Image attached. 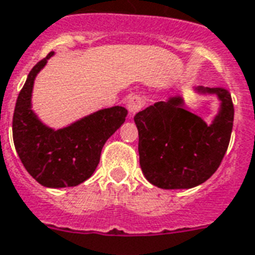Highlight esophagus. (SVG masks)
<instances>
[{"label": "esophagus", "mask_w": 255, "mask_h": 255, "mask_svg": "<svg viewBox=\"0 0 255 255\" xmlns=\"http://www.w3.org/2000/svg\"><path fill=\"white\" fill-rule=\"evenodd\" d=\"M144 106V100L140 95H131L127 100V108L129 111V115H135L136 112H139Z\"/></svg>", "instance_id": "34e87169"}]
</instances>
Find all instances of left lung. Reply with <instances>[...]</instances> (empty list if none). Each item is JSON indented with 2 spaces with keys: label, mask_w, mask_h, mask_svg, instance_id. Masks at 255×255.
I'll use <instances>...</instances> for the list:
<instances>
[{
  "label": "left lung",
  "mask_w": 255,
  "mask_h": 255,
  "mask_svg": "<svg viewBox=\"0 0 255 255\" xmlns=\"http://www.w3.org/2000/svg\"><path fill=\"white\" fill-rule=\"evenodd\" d=\"M214 94L220 110L212 124L194 115L181 95L157 102L133 118L139 131L140 167L152 185L161 189H189L205 182L220 167L233 129L234 107L225 88L196 87Z\"/></svg>",
  "instance_id": "left-lung-1"
}]
</instances>
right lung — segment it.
I'll list each match as a JSON object with an SVG mask.
<instances>
[{
  "label": "right lung",
  "mask_w": 255,
  "mask_h": 255,
  "mask_svg": "<svg viewBox=\"0 0 255 255\" xmlns=\"http://www.w3.org/2000/svg\"><path fill=\"white\" fill-rule=\"evenodd\" d=\"M54 51L34 66L17 98L13 115L14 147L30 176L46 188L77 186L95 172L102 148L126 122L127 110L103 108L53 129L38 119L31 108V94L38 73Z\"/></svg>",
  "instance_id": "add662e5"
}]
</instances>
